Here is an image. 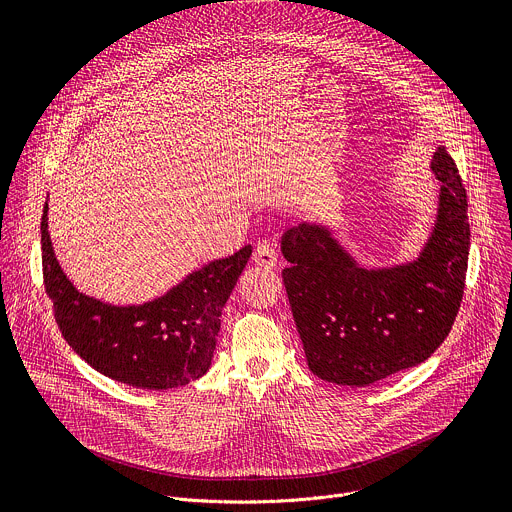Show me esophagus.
Instances as JSON below:
<instances>
[{
  "label": "esophagus",
  "instance_id": "1",
  "mask_svg": "<svg viewBox=\"0 0 512 512\" xmlns=\"http://www.w3.org/2000/svg\"><path fill=\"white\" fill-rule=\"evenodd\" d=\"M253 261L259 265V267H265V269H273L277 265V247L273 241H263L255 247V253H253Z\"/></svg>",
  "mask_w": 512,
  "mask_h": 512
}]
</instances>
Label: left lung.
<instances>
[{
    "instance_id": "1",
    "label": "left lung",
    "mask_w": 512,
    "mask_h": 512,
    "mask_svg": "<svg viewBox=\"0 0 512 512\" xmlns=\"http://www.w3.org/2000/svg\"><path fill=\"white\" fill-rule=\"evenodd\" d=\"M431 172L442 182L437 216L411 263L364 269L324 225L302 223L281 237L283 285L322 381L367 387L427 360L450 334L468 269V198L444 145Z\"/></svg>"
}]
</instances>
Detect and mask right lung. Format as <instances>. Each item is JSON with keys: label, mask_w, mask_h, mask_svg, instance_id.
I'll use <instances>...</instances> for the list:
<instances>
[{"label": "right lung", "mask_w": 512, "mask_h": 512, "mask_svg": "<svg viewBox=\"0 0 512 512\" xmlns=\"http://www.w3.org/2000/svg\"><path fill=\"white\" fill-rule=\"evenodd\" d=\"M42 275L54 320L85 362L129 387L164 391L200 379L212 362L221 314L253 247L216 259L168 294L141 306H111L89 298L60 269L42 214Z\"/></svg>", "instance_id": "obj_1"}]
</instances>
